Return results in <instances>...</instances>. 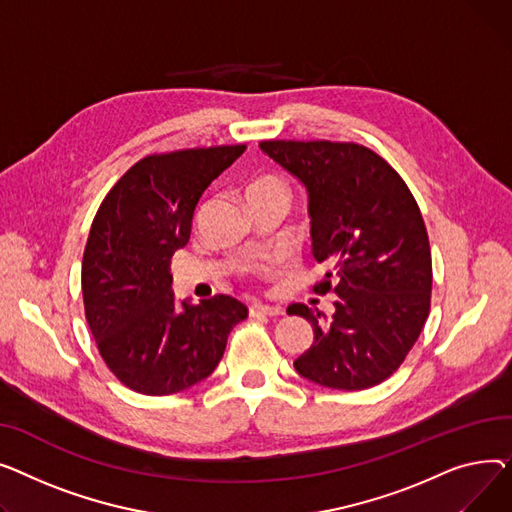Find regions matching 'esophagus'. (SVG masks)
Instances as JSON below:
<instances>
[{
  "label": "esophagus",
  "mask_w": 512,
  "mask_h": 512,
  "mask_svg": "<svg viewBox=\"0 0 512 512\" xmlns=\"http://www.w3.org/2000/svg\"><path fill=\"white\" fill-rule=\"evenodd\" d=\"M283 310L279 306H268V304H260L254 302L250 306V316H281Z\"/></svg>",
  "instance_id": "esophagus-1"
}]
</instances>
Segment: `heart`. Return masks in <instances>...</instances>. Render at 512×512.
<instances>
[{
	"label": "heart",
	"mask_w": 512,
	"mask_h": 512,
	"mask_svg": "<svg viewBox=\"0 0 512 512\" xmlns=\"http://www.w3.org/2000/svg\"><path fill=\"white\" fill-rule=\"evenodd\" d=\"M248 196L250 198H258V196H285V198H289V190H287V184L283 182L281 177L266 175V177H260L256 184H252Z\"/></svg>",
	"instance_id": "b5f03b06"
}]
</instances>
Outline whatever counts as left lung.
<instances>
[{"label":"left lung","instance_id":"left-lung-1","mask_svg":"<svg viewBox=\"0 0 512 512\" xmlns=\"http://www.w3.org/2000/svg\"><path fill=\"white\" fill-rule=\"evenodd\" d=\"M260 148L306 186L312 254L328 266L314 291L339 297L328 320L306 304L287 308L314 328L293 366L328 388L376 386L399 370L430 314L432 254L419 206L362 144L264 140Z\"/></svg>","mask_w":512,"mask_h":512}]
</instances>
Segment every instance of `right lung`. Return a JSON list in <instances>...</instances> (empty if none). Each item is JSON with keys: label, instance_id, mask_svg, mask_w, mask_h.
Here are the masks:
<instances>
[{"label": "right lung", "instance_id": "add662e5", "mask_svg": "<svg viewBox=\"0 0 512 512\" xmlns=\"http://www.w3.org/2000/svg\"><path fill=\"white\" fill-rule=\"evenodd\" d=\"M246 144L175 150L132 165L101 202L82 258L84 314L115 378L136 393H182L215 372L248 308L229 295L173 297L171 256L190 242L204 190Z\"/></svg>", "mask_w": 512, "mask_h": 512}]
</instances>
